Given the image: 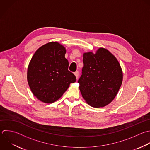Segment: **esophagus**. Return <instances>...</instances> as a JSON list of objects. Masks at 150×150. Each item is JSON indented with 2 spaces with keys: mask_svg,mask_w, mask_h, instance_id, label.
Instances as JSON below:
<instances>
[{
  "mask_svg": "<svg viewBox=\"0 0 150 150\" xmlns=\"http://www.w3.org/2000/svg\"><path fill=\"white\" fill-rule=\"evenodd\" d=\"M74 75H75V76H76V79H77L79 78V71H76V72L74 73Z\"/></svg>",
  "mask_w": 150,
  "mask_h": 150,
  "instance_id": "obj_1",
  "label": "esophagus"
}]
</instances>
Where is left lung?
I'll return each mask as SVG.
<instances>
[{"label":"left lung","mask_w":150,"mask_h":150,"mask_svg":"<svg viewBox=\"0 0 150 150\" xmlns=\"http://www.w3.org/2000/svg\"><path fill=\"white\" fill-rule=\"evenodd\" d=\"M84 66L79 79V89L86 103L103 107L115 97L122 82V71L116 57L100 47L95 53H83Z\"/></svg>","instance_id":"8db88e82"}]
</instances>
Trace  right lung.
I'll return each instance as SVG.
<instances>
[{"label": "right lung", "mask_w": 150, "mask_h": 150, "mask_svg": "<svg viewBox=\"0 0 150 150\" xmlns=\"http://www.w3.org/2000/svg\"><path fill=\"white\" fill-rule=\"evenodd\" d=\"M66 49L57 42L39 47L33 56L28 68L27 79L33 95L40 101L50 104L59 100L76 80L68 70L65 58Z\"/></svg>", "instance_id": "obj_1"}]
</instances>
